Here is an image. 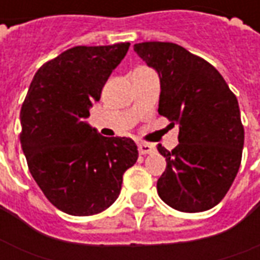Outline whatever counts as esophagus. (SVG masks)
Returning <instances> with one entry per match:
<instances>
[{"label": "esophagus", "mask_w": 260, "mask_h": 260, "mask_svg": "<svg viewBox=\"0 0 260 260\" xmlns=\"http://www.w3.org/2000/svg\"><path fill=\"white\" fill-rule=\"evenodd\" d=\"M138 150L141 154H149V153L154 152V146L149 145V143H138Z\"/></svg>", "instance_id": "obj_1"}]
</instances>
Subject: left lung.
Returning a JSON list of instances; mask_svg holds the SVG:
<instances>
[{
  "instance_id": "left-lung-1",
  "label": "left lung",
  "mask_w": 260,
  "mask_h": 260,
  "mask_svg": "<svg viewBox=\"0 0 260 260\" xmlns=\"http://www.w3.org/2000/svg\"><path fill=\"white\" fill-rule=\"evenodd\" d=\"M134 50L158 75V114L180 126L174 150L157 146L167 161L158 196L180 212L209 210L240 170L244 126L238 100L217 69L178 44L138 43Z\"/></svg>"
}]
</instances>
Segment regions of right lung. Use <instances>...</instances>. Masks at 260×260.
I'll list each match as a JSON object with an SVG mask.
<instances>
[{
  "label": "right lung",
  "instance_id": "add662e5",
  "mask_svg": "<svg viewBox=\"0 0 260 260\" xmlns=\"http://www.w3.org/2000/svg\"><path fill=\"white\" fill-rule=\"evenodd\" d=\"M129 43L69 48L39 69L20 110L29 171L61 212L91 216L117 201L138 160L131 138H106L86 122Z\"/></svg>",
  "mask_w": 260,
  "mask_h": 260
}]
</instances>
